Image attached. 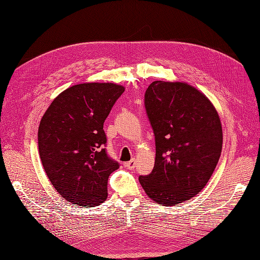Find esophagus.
Masks as SVG:
<instances>
[{"instance_id": "esophagus-1", "label": "esophagus", "mask_w": 260, "mask_h": 260, "mask_svg": "<svg viewBox=\"0 0 260 260\" xmlns=\"http://www.w3.org/2000/svg\"><path fill=\"white\" fill-rule=\"evenodd\" d=\"M136 165H137V161H136V158H132L130 161H128V162H125L124 164V166L127 167L128 169H135V167H136Z\"/></svg>"}]
</instances>
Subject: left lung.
<instances>
[{"mask_svg":"<svg viewBox=\"0 0 260 260\" xmlns=\"http://www.w3.org/2000/svg\"><path fill=\"white\" fill-rule=\"evenodd\" d=\"M145 108L155 135V165L139 181L149 199L177 206L199 194L222 149V125L205 94L185 82L154 81Z\"/></svg>","mask_w":260,"mask_h":260,"instance_id":"left-lung-1","label":"left lung"}]
</instances>
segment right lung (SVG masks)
Here are the masks:
<instances>
[{"label": "right lung", "instance_id": "obj_1", "mask_svg": "<svg viewBox=\"0 0 260 260\" xmlns=\"http://www.w3.org/2000/svg\"><path fill=\"white\" fill-rule=\"evenodd\" d=\"M124 86L112 82L75 84L54 99L40 121L39 154L62 199L82 207L107 199V180L119 164L103 144L104 121Z\"/></svg>", "mask_w": 260, "mask_h": 260}]
</instances>
